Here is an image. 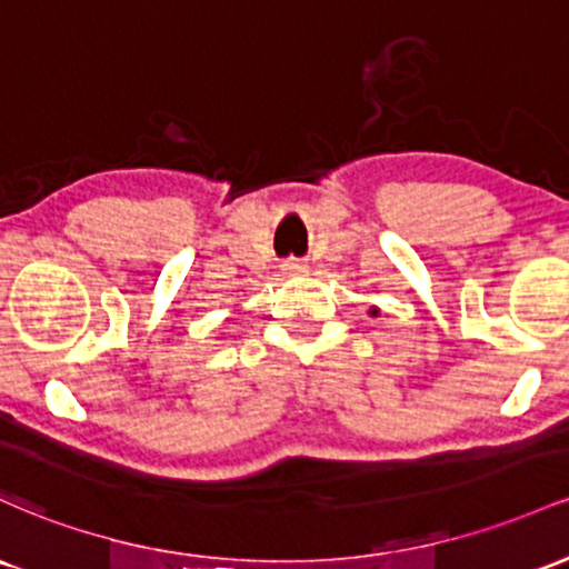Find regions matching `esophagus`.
Masks as SVG:
<instances>
[{"instance_id":"34e87169","label":"esophagus","mask_w":569,"mask_h":569,"mask_svg":"<svg viewBox=\"0 0 569 569\" xmlns=\"http://www.w3.org/2000/svg\"><path fill=\"white\" fill-rule=\"evenodd\" d=\"M280 267H283L286 274H302V272H308V264H305V261H299V259H286Z\"/></svg>"}]
</instances>
